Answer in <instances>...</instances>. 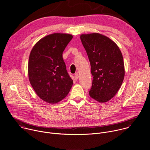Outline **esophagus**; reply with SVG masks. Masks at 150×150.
I'll list each match as a JSON object with an SVG mask.
<instances>
[{
    "mask_svg": "<svg viewBox=\"0 0 150 150\" xmlns=\"http://www.w3.org/2000/svg\"><path fill=\"white\" fill-rule=\"evenodd\" d=\"M74 78H75V80H77L78 79V78H79V75L78 74H75L74 75Z\"/></svg>",
    "mask_w": 150,
    "mask_h": 150,
    "instance_id": "obj_1",
    "label": "esophagus"
}]
</instances>
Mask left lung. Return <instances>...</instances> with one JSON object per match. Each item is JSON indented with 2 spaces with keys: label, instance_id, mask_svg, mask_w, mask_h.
Returning a JSON list of instances; mask_svg holds the SVG:
<instances>
[{
  "label": "left lung",
  "instance_id": "1",
  "mask_svg": "<svg viewBox=\"0 0 150 150\" xmlns=\"http://www.w3.org/2000/svg\"><path fill=\"white\" fill-rule=\"evenodd\" d=\"M91 65L93 81L89 91L100 103L108 101L120 88L125 75L123 57L117 44L99 33L80 36Z\"/></svg>",
  "mask_w": 150,
  "mask_h": 150
}]
</instances>
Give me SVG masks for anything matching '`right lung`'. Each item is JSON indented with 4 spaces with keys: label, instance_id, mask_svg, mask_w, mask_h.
Wrapping results in <instances>:
<instances>
[{
    "label": "right lung",
    "instance_id": "1",
    "mask_svg": "<svg viewBox=\"0 0 150 150\" xmlns=\"http://www.w3.org/2000/svg\"><path fill=\"white\" fill-rule=\"evenodd\" d=\"M72 39L65 33H53L33 46L28 62L30 83L42 100L55 104L68 94L73 81L68 74L62 54Z\"/></svg>",
    "mask_w": 150,
    "mask_h": 150
}]
</instances>
